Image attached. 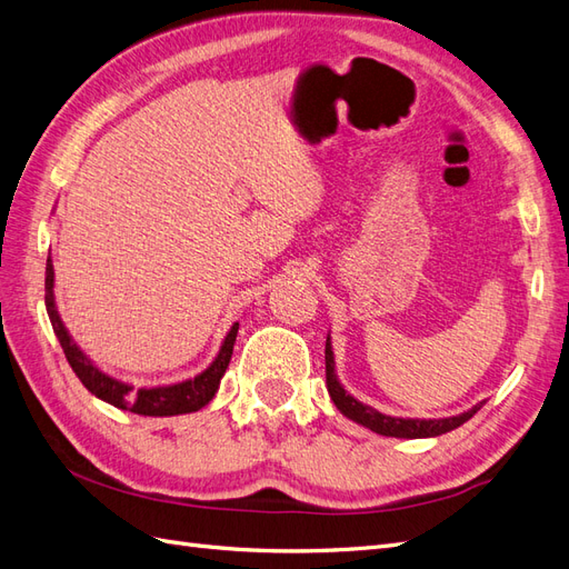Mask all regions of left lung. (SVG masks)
<instances>
[{
	"mask_svg": "<svg viewBox=\"0 0 569 569\" xmlns=\"http://www.w3.org/2000/svg\"><path fill=\"white\" fill-rule=\"evenodd\" d=\"M325 375H327V391H330L335 406L343 412V416L356 420L358 425L372 429V432L382 435V437H399V439L439 437V435L451 432V429L460 427L462 422H468L481 408V403H479V406L470 408L468 412H462V416L443 418V420H403V418L382 416V412H377L375 408L358 403L353 396H349L339 385L337 375H335V356H332V347H330V337H327V343H325Z\"/></svg>",
	"mask_w": 569,
	"mask_h": 569,
	"instance_id": "1",
	"label": "left lung"
}]
</instances>
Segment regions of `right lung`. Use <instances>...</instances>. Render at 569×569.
<instances>
[{"instance_id":"right-lung-1","label":"right lung","mask_w":569,"mask_h":569,"mask_svg":"<svg viewBox=\"0 0 569 569\" xmlns=\"http://www.w3.org/2000/svg\"><path fill=\"white\" fill-rule=\"evenodd\" d=\"M44 306L51 320V327H54V335L61 343V349L66 353L68 366L73 368L78 375V380L84 385V389L92 391L97 399L107 401L116 408H123L130 412H137V416H153V418H163V416H182V412H194L209 403L220 385V377L226 375L230 358H232V347L237 339L239 322L232 325L230 335L222 341V349L218 358L211 363L209 370H203L197 375L194 380H187L180 385H170V387H153V389H137L113 380V377L104 375L97 370L88 356H84L73 339L68 337L66 327L54 308V266H51V258H47V278H44Z\"/></svg>"}]
</instances>
